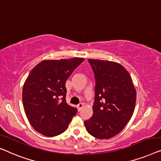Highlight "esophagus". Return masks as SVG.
I'll return each instance as SVG.
<instances>
[{"label": "esophagus", "mask_w": 161, "mask_h": 161, "mask_svg": "<svg viewBox=\"0 0 161 161\" xmlns=\"http://www.w3.org/2000/svg\"><path fill=\"white\" fill-rule=\"evenodd\" d=\"M84 106V103H79L78 105H77V108H78V110L79 111H80L81 108H82V107Z\"/></svg>", "instance_id": "1"}]
</instances>
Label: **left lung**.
Here are the masks:
<instances>
[{
    "label": "left lung",
    "instance_id": "left-lung-1",
    "mask_svg": "<svg viewBox=\"0 0 161 161\" xmlns=\"http://www.w3.org/2000/svg\"><path fill=\"white\" fill-rule=\"evenodd\" d=\"M94 72L95 101L86 130L100 139L114 137L123 130L133 114L136 91L123 65L108 60L88 59Z\"/></svg>",
    "mask_w": 161,
    "mask_h": 161
}]
</instances>
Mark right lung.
Instances as JSON below:
<instances>
[{
	"instance_id": "right-lung-1",
	"label": "right lung",
	"mask_w": 161,
	"mask_h": 161,
	"mask_svg": "<svg viewBox=\"0 0 161 161\" xmlns=\"http://www.w3.org/2000/svg\"><path fill=\"white\" fill-rule=\"evenodd\" d=\"M85 59L44 60L31 70L22 89V103L31 125L48 137L64 132L77 109L65 101V81Z\"/></svg>"
}]
</instances>
